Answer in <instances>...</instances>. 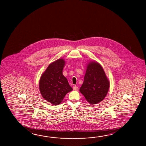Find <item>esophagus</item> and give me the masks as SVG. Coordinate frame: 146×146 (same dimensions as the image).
Segmentation results:
<instances>
[{"label": "esophagus", "instance_id": "1", "mask_svg": "<svg viewBox=\"0 0 146 146\" xmlns=\"http://www.w3.org/2000/svg\"><path fill=\"white\" fill-rule=\"evenodd\" d=\"M73 90H74L76 91V90H77L78 89V88L76 86H74L73 87Z\"/></svg>", "mask_w": 146, "mask_h": 146}]
</instances>
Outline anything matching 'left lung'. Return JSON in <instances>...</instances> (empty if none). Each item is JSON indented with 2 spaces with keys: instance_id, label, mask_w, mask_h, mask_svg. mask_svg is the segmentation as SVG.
<instances>
[{
  "instance_id": "obj_1",
  "label": "left lung",
  "mask_w": 146,
  "mask_h": 146,
  "mask_svg": "<svg viewBox=\"0 0 146 146\" xmlns=\"http://www.w3.org/2000/svg\"><path fill=\"white\" fill-rule=\"evenodd\" d=\"M110 80L102 66L96 61L89 62L86 66L84 81L79 91L90 104L103 100L110 88Z\"/></svg>"
}]
</instances>
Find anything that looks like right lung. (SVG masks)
Instances as JSON below:
<instances>
[{
	"instance_id": "right-lung-1",
	"label": "right lung",
	"mask_w": 146,
	"mask_h": 146,
	"mask_svg": "<svg viewBox=\"0 0 146 146\" xmlns=\"http://www.w3.org/2000/svg\"><path fill=\"white\" fill-rule=\"evenodd\" d=\"M65 61L60 58L51 62L42 74L39 89L43 98L54 105H59L66 95L73 90L62 74Z\"/></svg>"
}]
</instances>
